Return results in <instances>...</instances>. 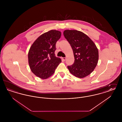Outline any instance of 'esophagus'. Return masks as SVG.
<instances>
[{
    "label": "esophagus",
    "instance_id": "obj_1",
    "mask_svg": "<svg viewBox=\"0 0 122 122\" xmlns=\"http://www.w3.org/2000/svg\"><path fill=\"white\" fill-rule=\"evenodd\" d=\"M66 59V58H62V59H63V60L64 61H65Z\"/></svg>",
    "mask_w": 122,
    "mask_h": 122
}]
</instances>
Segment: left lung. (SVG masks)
Returning <instances> with one entry per match:
<instances>
[{
    "mask_svg": "<svg viewBox=\"0 0 122 122\" xmlns=\"http://www.w3.org/2000/svg\"><path fill=\"white\" fill-rule=\"evenodd\" d=\"M64 35L72 47L75 58L74 64L68 66L70 72L80 78L89 75L98 63L97 47L87 35L80 31L66 30Z\"/></svg>",
    "mask_w": 122,
    "mask_h": 122,
    "instance_id": "8db88e82",
    "label": "left lung"
}]
</instances>
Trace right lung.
Instances as JSON below:
<instances>
[{"instance_id":"1","label":"right lung","mask_w":122,"mask_h":122,"mask_svg":"<svg viewBox=\"0 0 122 122\" xmlns=\"http://www.w3.org/2000/svg\"><path fill=\"white\" fill-rule=\"evenodd\" d=\"M61 32L51 30L38 37L30 48L28 63L32 72L41 79H46L53 75L61 59L55 55L56 44Z\"/></svg>"}]
</instances>
